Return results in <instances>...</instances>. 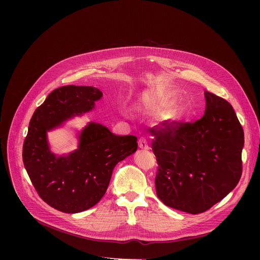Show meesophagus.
I'll return each instance as SVG.
<instances>
[{
	"instance_id": "esophagus-1",
	"label": "esophagus",
	"mask_w": 260,
	"mask_h": 260,
	"mask_svg": "<svg viewBox=\"0 0 260 260\" xmlns=\"http://www.w3.org/2000/svg\"><path fill=\"white\" fill-rule=\"evenodd\" d=\"M139 147L141 149H144V151H147V149L149 148V146L147 144V141L144 138H140L139 139Z\"/></svg>"
}]
</instances>
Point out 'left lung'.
Instances as JSON below:
<instances>
[{
    "instance_id": "left-lung-1",
    "label": "left lung",
    "mask_w": 260,
    "mask_h": 260,
    "mask_svg": "<svg viewBox=\"0 0 260 260\" xmlns=\"http://www.w3.org/2000/svg\"><path fill=\"white\" fill-rule=\"evenodd\" d=\"M206 111L194 123L151 129L158 198L189 214L206 212L237 185L242 172V126L232 105L204 91Z\"/></svg>"
}]
</instances>
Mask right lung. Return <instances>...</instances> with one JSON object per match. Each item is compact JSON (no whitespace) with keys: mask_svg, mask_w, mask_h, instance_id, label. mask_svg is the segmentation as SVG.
Wrapping results in <instances>:
<instances>
[{"mask_svg":"<svg viewBox=\"0 0 260 260\" xmlns=\"http://www.w3.org/2000/svg\"><path fill=\"white\" fill-rule=\"evenodd\" d=\"M102 95L92 86L59 87L36 109L29 122L23 145L24 167L40 197L58 211L75 214L95 206L117 163L137 151L135 136H116L93 121L77 132L75 151L63 155L51 151L48 132L91 112Z\"/></svg>","mask_w":260,"mask_h":260,"instance_id":"obj_1","label":"right lung"}]
</instances>
